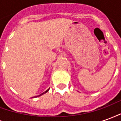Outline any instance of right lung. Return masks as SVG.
I'll return each mask as SVG.
<instances>
[{
    "mask_svg": "<svg viewBox=\"0 0 121 121\" xmlns=\"http://www.w3.org/2000/svg\"><path fill=\"white\" fill-rule=\"evenodd\" d=\"M48 91V90H47V91H45V93H47V91ZM45 93H42V94H41V95H38V96H41V95H43V94Z\"/></svg>",
    "mask_w": 121,
    "mask_h": 121,
    "instance_id": "right-lung-1",
    "label": "right lung"
}]
</instances>
